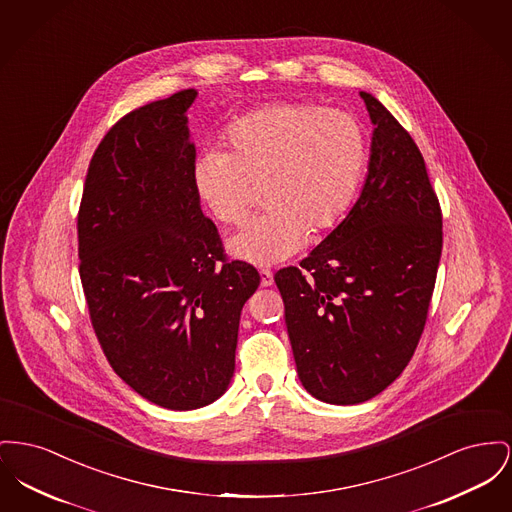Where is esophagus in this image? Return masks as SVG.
Wrapping results in <instances>:
<instances>
[{
	"mask_svg": "<svg viewBox=\"0 0 512 512\" xmlns=\"http://www.w3.org/2000/svg\"><path fill=\"white\" fill-rule=\"evenodd\" d=\"M259 276H261V286H263V288H269V286H272L274 278H272L271 271H261L259 272Z\"/></svg>",
	"mask_w": 512,
	"mask_h": 512,
	"instance_id": "1",
	"label": "esophagus"
}]
</instances>
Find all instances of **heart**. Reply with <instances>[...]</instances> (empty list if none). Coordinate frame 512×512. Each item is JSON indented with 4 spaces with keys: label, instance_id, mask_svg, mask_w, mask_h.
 Masks as SVG:
<instances>
[{
    "label": "heart",
    "instance_id": "heart-1",
    "mask_svg": "<svg viewBox=\"0 0 512 512\" xmlns=\"http://www.w3.org/2000/svg\"><path fill=\"white\" fill-rule=\"evenodd\" d=\"M226 139L232 151L207 149L191 166L193 189L214 220L241 224L249 212L251 185H265L267 214L228 241L234 257L271 267L294 257L309 232L321 236L350 209L367 143L348 112L315 102L284 100L234 121Z\"/></svg>",
    "mask_w": 512,
    "mask_h": 512
}]
</instances>
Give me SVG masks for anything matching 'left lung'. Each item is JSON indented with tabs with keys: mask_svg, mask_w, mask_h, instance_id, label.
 Segmentation results:
<instances>
[{
	"mask_svg": "<svg viewBox=\"0 0 512 512\" xmlns=\"http://www.w3.org/2000/svg\"><path fill=\"white\" fill-rule=\"evenodd\" d=\"M367 176L342 222L298 267L274 274L301 385L327 404L385 391L420 342L443 220L410 133L369 92Z\"/></svg>",
	"mask_w": 512,
	"mask_h": 512,
	"instance_id": "1",
	"label": "left lung"
}]
</instances>
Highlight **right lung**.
I'll list each match as a JSON object with an SVG mask.
<instances>
[{
  "instance_id": "right-lung-1",
  "label": "right lung",
  "mask_w": 512,
  "mask_h": 512,
  "mask_svg": "<svg viewBox=\"0 0 512 512\" xmlns=\"http://www.w3.org/2000/svg\"><path fill=\"white\" fill-rule=\"evenodd\" d=\"M195 98V89L176 92L106 133L77 220L98 342L133 391L168 410H197L226 392L241 307L261 282L251 265L224 259L195 195Z\"/></svg>"
}]
</instances>
